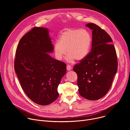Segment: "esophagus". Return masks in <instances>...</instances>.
<instances>
[{
  "label": "esophagus",
  "mask_w": 130,
  "mask_h": 130,
  "mask_svg": "<svg viewBox=\"0 0 130 130\" xmlns=\"http://www.w3.org/2000/svg\"><path fill=\"white\" fill-rule=\"evenodd\" d=\"M71 69H72V67H71V66L70 65H67V69L68 70H71Z\"/></svg>",
  "instance_id": "obj_1"
}]
</instances>
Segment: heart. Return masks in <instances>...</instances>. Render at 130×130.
Wrapping results in <instances>:
<instances>
[{
    "instance_id": "b5f03b06",
    "label": "heart",
    "mask_w": 130,
    "mask_h": 130,
    "mask_svg": "<svg viewBox=\"0 0 130 130\" xmlns=\"http://www.w3.org/2000/svg\"><path fill=\"white\" fill-rule=\"evenodd\" d=\"M92 42L91 36L85 29H68L62 33L53 46L55 57L61 61L66 53V60L72 62L81 61L88 55Z\"/></svg>"
}]
</instances>
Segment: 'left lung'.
Masks as SVG:
<instances>
[{"label": "left lung", "instance_id": "8db88e82", "mask_svg": "<svg viewBox=\"0 0 130 130\" xmlns=\"http://www.w3.org/2000/svg\"><path fill=\"white\" fill-rule=\"evenodd\" d=\"M92 30V47L86 57L73 67L78 75L80 95L97 100L109 90L117 71L116 52L110 36L95 24H86Z\"/></svg>", "mask_w": 130, "mask_h": 130}]
</instances>
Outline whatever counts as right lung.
<instances>
[{"label": "right lung", "mask_w": 130, "mask_h": 130, "mask_svg": "<svg viewBox=\"0 0 130 130\" xmlns=\"http://www.w3.org/2000/svg\"><path fill=\"white\" fill-rule=\"evenodd\" d=\"M53 51L49 30L35 27L20 41L14 70L27 96L34 102L48 105L59 97L58 87L66 72V65L48 54Z\"/></svg>", "instance_id": "add662e5"}]
</instances>
